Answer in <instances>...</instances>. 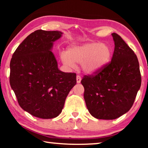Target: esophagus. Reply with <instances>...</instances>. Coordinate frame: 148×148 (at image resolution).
Segmentation results:
<instances>
[{"instance_id":"obj_1","label":"esophagus","mask_w":148,"mask_h":148,"mask_svg":"<svg viewBox=\"0 0 148 148\" xmlns=\"http://www.w3.org/2000/svg\"><path fill=\"white\" fill-rule=\"evenodd\" d=\"M81 80H82V78H81V76H79V75H77L76 76V82L77 84H79L80 82H81Z\"/></svg>"}]
</instances>
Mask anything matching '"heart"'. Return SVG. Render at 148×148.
Segmentation results:
<instances>
[{
	"label": "heart",
	"mask_w": 148,
	"mask_h": 148,
	"mask_svg": "<svg viewBox=\"0 0 148 148\" xmlns=\"http://www.w3.org/2000/svg\"><path fill=\"white\" fill-rule=\"evenodd\" d=\"M112 49L108 45L91 42L82 45H72L66 52L61 54L64 64L75 67L81 63L83 71L88 74L98 72L106 66L112 57Z\"/></svg>",
	"instance_id": "b5f03b06"
}]
</instances>
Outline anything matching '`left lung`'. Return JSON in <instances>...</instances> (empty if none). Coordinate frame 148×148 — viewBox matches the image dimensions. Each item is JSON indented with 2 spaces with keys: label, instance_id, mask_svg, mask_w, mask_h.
Wrapping results in <instances>:
<instances>
[{
  "label": "left lung",
  "instance_id": "8db88e82",
  "mask_svg": "<svg viewBox=\"0 0 148 148\" xmlns=\"http://www.w3.org/2000/svg\"><path fill=\"white\" fill-rule=\"evenodd\" d=\"M112 35L115 44L112 61L81 81L87 109L99 119H115L127 113L141 86L136 54L119 35Z\"/></svg>",
  "mask_w": 148,
  "mask_h": 148
}]
</instances>
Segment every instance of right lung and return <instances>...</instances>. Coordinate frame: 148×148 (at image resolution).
I'll return each mask as SVG.
<instances>
[{
    "label": "right lung",
    "instance_id": "add662e5",
    "mask_svg": "<svg viewBox=\"0 0 148 148\" xmlns=\"http://www.w3.org/2000/svg\"><path fill=\"white\" fill-rule=\"evenodd\" d=\"M62 32L37 30L19 44L10 61V84L25 111L42 119L61 113L76 74L59 71L51 51Z\"/></svg>",
    "mask_w": 148,
    "mask_h": 148
}]
</instances>
